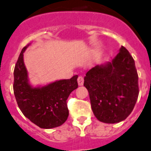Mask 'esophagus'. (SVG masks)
Masks as SVG:
<instances>
[{"mask_svg":"<svg viewBox=\"0 0 151 151\" xmlns=\"http://www.w3.org/2000/svg\"><path fill=\"white\" fill-rule=\"evenodd\" d=\"M78 83L79 86H82L84 84V78L82 76H79L78 78Z\"/></svg>","mask_w":151,"mask_h":151,"instance_id":"1","label":"esophagus"}]
</instances>
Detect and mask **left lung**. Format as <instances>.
Masks as SVG:
<instances>
[{"label":"left lung","instance_id":"8db88e82","mask_svg":"<svg viewBox=\"0 0 151 151\" xmlns=\"http://www.w3.org/2000/svg\"><path fill=\"white\" fill-rule=\"evenodd\" d=\"M84 80L93 113L99 121L117 123L129 116L139 95L138 74L124 46L110 61L89 70Z\"/></svg>","mask_w":151,"mask_h":151}]
</instances>
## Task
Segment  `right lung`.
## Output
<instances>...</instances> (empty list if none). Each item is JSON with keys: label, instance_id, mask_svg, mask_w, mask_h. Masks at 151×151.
Returning a JSON list of instances; mask_svg holds the SVG:
<instances>
[{"label": "right lung", "instance_id": "obj_1", "mask_svg": "<svg viewBox=\"0 0 151 151\" xmlns=\"http://www.w3.org/2000/svg\"><path fill=\"white\" fill-rule=\"evenodd\" d=\"M18 56L14 70V94L18 107L26 118L42 129H52L63 124L69 116L67 99L78 88V75L44 85L33 87L24 63V52Z\"/></svg>", "mask_w": 151, "mask_h": 151}]
</instances>
